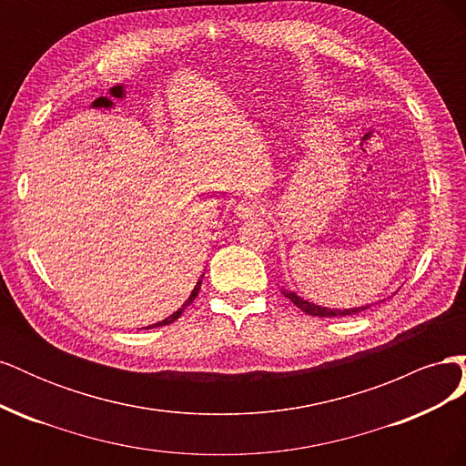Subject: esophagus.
Returning a JSON list of instances; mask_svg holds the SVG:
<instances>
[{
  "label": "esophagus",
  "mask_w": 466,
  "mask_h": 466,
  "mask_svg": "<svg viewBox=\"0 0 466 466\" xmlns=\"http://www.w3.org/2000/svg\"><path fill=\"white\" fill-rule=\"evenodd\" d=\"M262 209H264V204L260 198H257V196H247V198H243L235 206V214L237 218L248 219L252 216H258Z\"/></svg>",
  "instance_id": "34e87169"
}]
</instances>
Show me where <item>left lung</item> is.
Listing matches in <instances>:
<instances>
[{
	"instance_id": "obj_1",
	"label": "left lung",
	"mask_w": 466,
	"mask_h": 466,
	"mask_svg": "<svg viewBox=\"0 0 466 466\" xmlns=\"http://www.w3.org/2000/svg\"><path fill=\"white\" fill-rule=\"evenodd\" d=\"M284 291L286 298L293 303L298 305L303 313L307 315H313V317H322V319H336V317H348V315H356V313H361L365 311V309H370L371 305H361V307H351V309H330V307H322V305H317V303H311L303 299L301 295H298L291 289H281Z\"/></svg>"
}]
</instances>
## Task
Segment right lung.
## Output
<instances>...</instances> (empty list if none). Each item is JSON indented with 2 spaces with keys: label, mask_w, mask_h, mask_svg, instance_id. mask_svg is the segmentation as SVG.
<instances>
[{
  "label": "right lung",
  "mask_w": 466,
  "mask_h": 466,
  "mask_svg": "<svg viewBox=\"0 0 466 466\" xmlns=\"http://www.w3.org/2000/svg\"><path fill=\"white\" fill-rule=\"evenodd\" d=\"M202 278H204V274L200 276V279L198 281H196V286H194V289L190 291V295H188V299L185 301V303H182L178 309H177V311L173 313V315H168L167 319H163V320H159V322H155V324H151V327H147V329H155V327H165V324H171V322H175L182 313H185V309L196 299V295H198V291H200V286H202Z\"/></svg>",
  "instance_id": "1"
}]
</instances>
